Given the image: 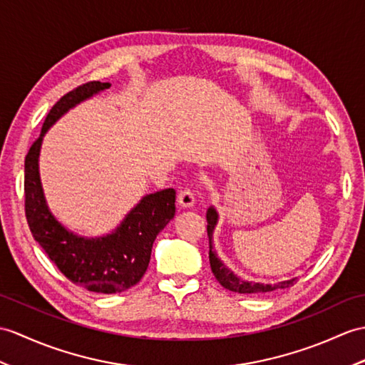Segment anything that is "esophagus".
Here are the masks:
<instances>
[{
    "mask_svg": "<svg viewBox=\"0 0 365 365\" xmlns=\"http://www.w3.org/2000/svg\"><path fill=\"white\" fill-rule=\"evenodd\" d=\"M194 191L190 188V186H185V188H182L179 191V196H177V199H179V203L182 207H192L194 205Z\"/></svg>",
    "mask_w": 365,
    "mask_h": 365,
    "instance_id": "34e87169",
    "label": "esophagus"
}]
</instances>
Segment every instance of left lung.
<instances>
[{
	"label": "left lung",
	"mask_w": 365,
	"mask_h": 365,
	"mask_svg": "<svg viewBox=\"0 0 365 365\" xmlns=\"http://www.w3.org/2000/svg\"><path fill=\"white\" fill-rule=\"evenodd\" d=\"M207 232L210 236V266L216 279L221 283L225 289L232 291V292H238V294H262V292H270V291H277V289H284V287L292 286L297 279H287V282H282L277 284H259V283H249L244 282V279L236 277L230 269L225 267L221 259L216 257V253L213 252V245H211V235H213V228L217 222V215L215 208H208L207 211Z\"/></svg>",
	"instance_id": "left-lung-1"
}]
</instances>
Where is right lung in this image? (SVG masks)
<instances>
[{"label":"right lung","instance_id":"1","mask_svg":"<svg viewBox=\"0 0 365 365\" xmlns=\"http://www.w3.org/2000/svg\"><path fill=\"white\" fill-rule=\"evenodd\" d=\"M110 87L90 81L63 95L49 110L40 137L24 158V213L29 230L57 269L74 284L98 294L123 292L146 274L152 244L175 213V191L162 190L144 196L113 233L103 238H81L49 213L38 175V154L43 135L68 108Z\"/></svg>","mask_w":365,"mask_h":365}]
</instances>
